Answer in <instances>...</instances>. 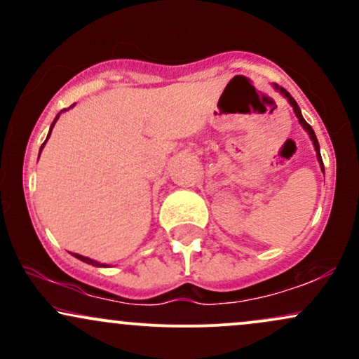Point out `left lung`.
I'll return each instance as SVG.
<instances>
[{
  "instance_id": "1",
  "label": "left lung",
  "mask_w": 359,
  "mask_h": 359,
  "mask_svg": "<svg viewBox=\"0 0 359 359\" xmlns=\"http://www.w3.org/2000/svg\"><path fill=\"white\" fill-rule=\"evenodd\" d=\"M275 86V89L278 90L280 94H282L283 97H285V100L290 102V106L292 108H294V113H295V116L299 118V123L300 125L304 126V130L307 131L309 133V137H311V140H312V143H314V148H316V155H317V160H319V163H320V168H323L324 170V163H323V156H320V150H319V142H317V137H316V133H314V130H312V126L309 125V123L306 121V119H304V116H302V113H300V108L297 106V102H295V100L294 97L290 96V93H287V89H283V88H280L278 84H273Z\"/></svg>"
}]
</instances>
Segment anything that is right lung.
<instances>
[{
  "mask_svg": "<svg viewBox=\"0 0 359 359\" xmlns=\"http://www.w3.org/2000/svg\"><path fill=\"white\" fill-rule=\"evenodd\" d=\"M72 106H74V104H72ZM72 106H71V108H72ZM64 111H67V109H64ZM60 113H62V111H60ZM60 113L57 114V118H55V119H53V123H52V126H50V131H48V135H47V140H48V137H50V133H52V128H53V125H55V121H57V119H59ZM47 140H45V142H47ZM45 142H43V145H45ZM43 145L40 147V151H42ZM72 255H74V257H76V258H79L81 262H84V263H89V265H93V266H108V265H104V263L94 262V259H90V258H88V257H82V255H77V253H72Z\"/></svg>",
  "mask_w": 359,
  "mask_h": 359,
  "instance_id": "right-lung-1",
  "label": "right lung"
}]
</instances>
